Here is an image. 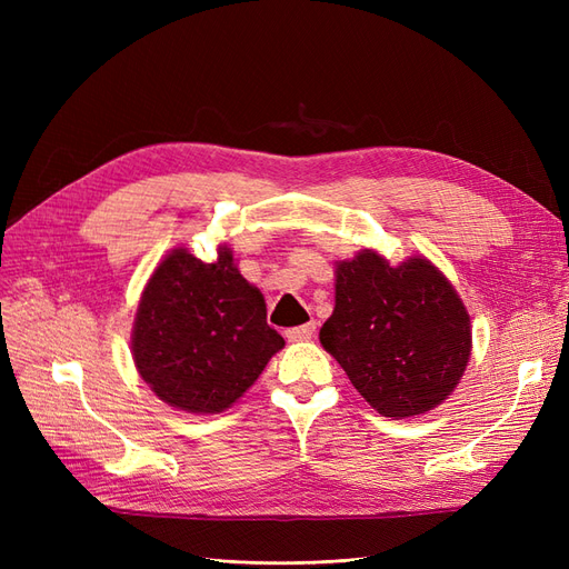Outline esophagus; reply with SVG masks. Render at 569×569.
Here are the masks:
<instances>
[{"label":"esophagus","mask_w":569,"mask_h":569,"mask_svg":"<svg viewBox=\"0 0 569 569\" xmlns=\"http://www.w3.org/2000/svg\"><path fill=\"white\" fill-rule=\"evenodd\" d=\"M316 335V322H306V325H299V327H289V330L284 332V337L289 341H303V339H311Z\"/></svg>","instance_id":"esophagus-1"}]
</instances>
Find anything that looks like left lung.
Masks as SVG:
<instances>
[{
    "label": "left lung",
    "instance_id": "left-lung-1",
    "mask_svg": "<svg viewBox=\"0 0 569 569\" xmlns=\"http://www.w3.org/2000/svg\"><path fill=\"white\" fill-rule=\"evenodd\" d=\"M470 339L456 289L425 258L389 266L366 249L337 266L335 313L320 341L382 416L439 406L468 366Z\"/></svg>",
    "mask_w": 569,
    "mask_h": 569
}]
</instances>
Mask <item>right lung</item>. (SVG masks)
I'll return each instance as SVG.
<instances>
[{
	"instance_id": "right-lung-1",
	"label": "right lung",
	"mask_w": 569,
	"mask_h": 569,
	"mask_svg": "<svg viewBox=\"0 0 569 569\" xmlns=\"http://www.w3.org/2000/svg\"><path fill=\"white\" fill-rule=\"evenodd\" d=\"M284 339L266 301L222 247L216 263L176 249L151 274L137 308L132 356L159 399L187 412L230 408Z\"/></svg>"
}]
</instances>
